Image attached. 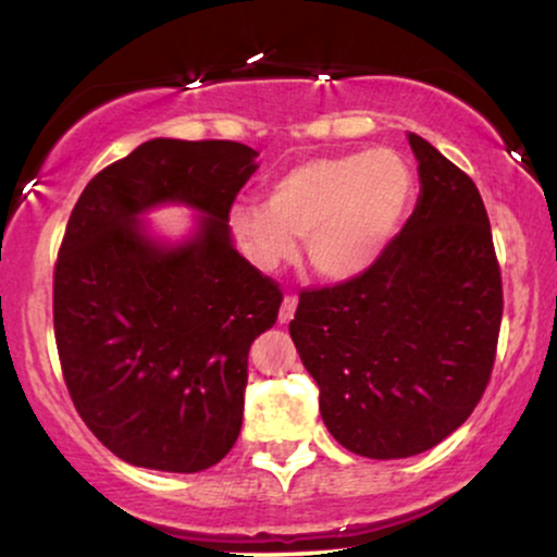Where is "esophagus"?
<instances>
[{
	"label": "esophagus",
	"mask_w": 557,
	"mask_h": 557,
	"mask_svg": "<svg viewBox=\"0 0 557 557\" xmlns=\"http://www.w3.org/2000/svg\"><path fill=\"white\" fill-rule=\"evenodd\" d=\"M295 308H298V295H285L283 306H280V323H290Z\"/></svg>",
	"instance_id": "1"
}]
</instances>
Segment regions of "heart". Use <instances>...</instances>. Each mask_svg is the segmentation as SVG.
Segmentation results:
<instances>
[{"label": "heart", "mask_w": 557, "mask_h": 557, "mask_svg": "<svg viewBox=\"0 0 557 557\" xmlns=\"http://www.w3.org/2000/svg\"><path fill=\"white\" fill-rule=\"evenodd\" d=\"M413 174L391 149L302 161L267 189L264 206L238 202L228 226L259 270H277L306 238L311 270L323 280L362 274L396 234Z\"/></svg>", "instance_id": "obj_1"}]
</instances>
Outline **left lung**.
I'll list each match as a JSON object with an SVG mask.
<instances>
[{"label":"left lung","mask_w":557,"mask_h":557,"mask_svg":"<svg viewBox=\"0 0 557 557\" xmlns=\"http://www.w3.org/2000/svg\"><path fill=\"white\" fill-rule=\"evenodd\" d=\"M408 144L421 193L406 226L362 274L302 290L290 321L323 424L372 460L432 449L473 413L504 313L475 182L417 133Z\"/></svg>","instance_id":"8db88e82"}]
</instances>
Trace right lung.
Segmentation results:
<instances>
[{
  "label": "right lung",
  "instance_id": "right-lung-1",
  "mask_svg": "<svg viewBox=\"0 0 557 557\" xmlns=\"http://www.w3.org/2000/svg\"><path fill=\"white\" fill-rule=\"evenodd\" d=\"M255 159L236 140H146L95 174L69 218L53 270L61 372L89 432L131 466L197 473L242 432L249 347L283 302L231 244ZM161 201L207 213L189 243L143 234L137 215Z\"/></svg>",
  "mask_w": 557,
  "mask_h": 557
}]
</instances>
